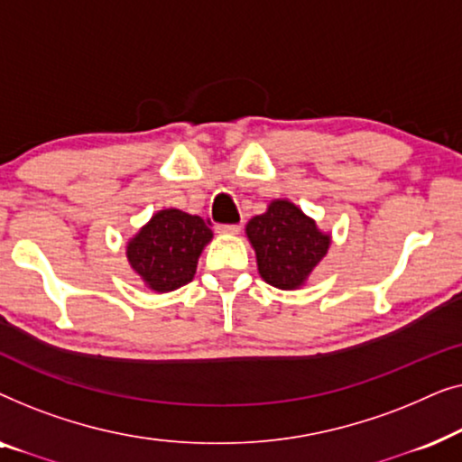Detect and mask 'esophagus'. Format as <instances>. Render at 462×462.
I'll list each match as a JSON object with an SVG mask.
<instances>
[{
  "label": "esophagus",
  "instance_id": "obj_1",
  "mask_svg": "<svg viewBox=\"0 0 462 462\" xmlns=\"http://www.w3.org/2000/svg\"><path fill=\"white\" fill-rule=\"evenodd\" d=\"M218 231L225 233V236H237V233L242 231V225H225V226H220Z\"/></svg>",
  "mask_w": 462,
  "mask_h": 462
}]
</instances>
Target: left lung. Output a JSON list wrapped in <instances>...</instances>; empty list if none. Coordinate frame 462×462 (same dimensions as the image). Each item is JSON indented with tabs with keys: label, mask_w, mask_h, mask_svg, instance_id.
Segmentation results:
<instances>
[{
	"label": "left lung",
	"mask_w": 462,
	"mask_h": 462,
	"mask_svg": "<svg viewBox=\"0 0 462 462\" xmlns=\"http://www.w3.org/2000/svg\"><path fill=\"white\" fill-rule=\"evenodd\" d=\"M245 237L256 254L258 275L280 290L305 286L332 244L330 233L290 199H273L250 218Z\"/></svg>",
	"instance_id": "1"
}]
</instances>
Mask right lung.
<instances>
[{"instance_id": "1", "label": "right lung", "mask_w": 462, "mask_h": 462, "mask_svg": "<svg viewBox=\"0 0 462 462\" xmlns=\"http://www.w3.org/2000/svg\"><path fill=\"white\" fill-rule=\"evenodd\" d=\"M212 237V229L201 217L166 208L128 239L125 258L149 290L172 292L193 280L201 252Z\"/></svg>"}]
</instances>
